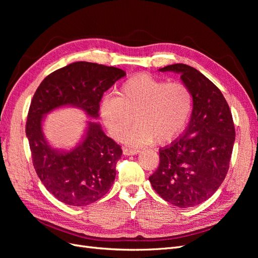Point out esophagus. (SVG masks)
Returning a JSON list of instances; mask_svg holds the SVG:
<instances>
[{"label":"esophagus","mask_w":258,"mask_h":258,"mask_svg":"<svg viewBox=\"0 0 258 258\" xmlns=\"http://www.w3.org/2000/svg\"><path fill=\"white\" fill-rule=\"evenodd\" d=\"M122 153L123 155L126 156H131V155H137L140 153L139 150H132V148H127V147H123L122 148Z\"/></svg>","instance_id":"esophagus-1"}]
</instances>
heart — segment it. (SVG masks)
<instances>
[{
  "instance_id": "obj_1",
  "label": "heart",
  "mask_w": 258,
  "mask_h": 258,
  "mask_svg": "<svg viewBox=\"0 0 258 258\" xmlns=\"http://www.w3.org/2000/svg\"><path fill=\"white\" fill-rule=\"evenodd\" d=\"M189 89L182 83H168L140 74L120 87L117 97H106L100 103V115L108 134L123 142L141 146L156 142L166 144L184 130L191 112Z\"/></svg>"
}]
</instances>
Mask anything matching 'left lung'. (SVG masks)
<instances>
[{"label": "left lung", "mask_w": 258, "mask_h": 258, "mask_svg": "<svg viewBox=\"0 0 258 258\" xmlns=\"http://www.w3.org/2000/svg\"><path fill=\"white\" fill-rule=\"evenodd\" d=\"M158 71L181 75L190 91L192 112L185 134L160 148L159 167L150 182L162 199L186 209L209 199L223 183L235 143V126L223 93L198 70L176 63Z\"/></svg>", "instance_id": "1"}]
</instances>
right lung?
Masks as SVG:
<instances>
[{"label": "right lung", "instance_id": "add662e5", "mask_svg": "<svg viewBox=\"0 0 258 258\" xmlns=\"http://www.w3.org/2000/svg\"><path fill=\"white\" fill-rule=\"evenodd\" d=\"M124 75L118 68L73 62L45 77L31 101L26 135L34 169L46 189L66 205L84 207L102 198L114 183L122 151L93 120L86 122L71 150L52 147L43 131L46 115L72 106L98 119L103 93Z\"/></svg>", "mask_w": 258, "mask_h": 258}]
</instances>
